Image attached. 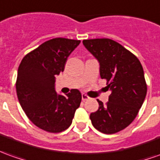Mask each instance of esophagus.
Segmentation results:
<instances>
[{"mask_svg": "<svg viewBox=\"0 0 160 160\" xmlns=\"http://www.w3.org/2000/svg\"><path fill=\"white\" fill-rule=\"evenodd\" d=\"M81 98H82V100H83V101H86V100L89 99V97H88L87 94H85V93H82V94H81Z\"/></svg>", "mask_w": 160, "mask_h": 160, "instance_id": "1", "label": "esophagus"}]
</instances>
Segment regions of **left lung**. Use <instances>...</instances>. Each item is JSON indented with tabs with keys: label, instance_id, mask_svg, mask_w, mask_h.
<instances>
[{
	"label": "left lung",
	"instance_id": "left-lung-1",
	"mask_svg": "<svg viewBox=\"0 0 160 160\" xmlns=\"http://www.w3.org/2000/svg\"><path fill=\"white\" fill-rule=\"evenodd\" d=\"M83 44L99 61L100 77L111 91L106 104L97 99L99 109L90 114L92 124L103 133H116L134 120L145 100L147 86L142 65L111 39L84 40Z\"/></svg>",
	"mask_w": 160,
	"mask_h": 160
}]
</instances>
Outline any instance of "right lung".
<instances>
[{
  "mask_svg": "<svg viewBox=\"0 0 160 160\" xmlns=\"http://www.w3.org/2000/svg\"><path fill=\"white\" fill-rule=\"evenodd\" d=\"M80 43L66 38L49 40L25 55L19 66L15 84L19 102L28 118L46 132L68 129L80 107L79 90L63 96L54 88L55 76L64 71L68 58Z\"/></svg>",
  "mask_w": 160,
  "mask_h": 160,
  "instance_id": "add662e5",
  "label": "right lung"
}]
</instances>
